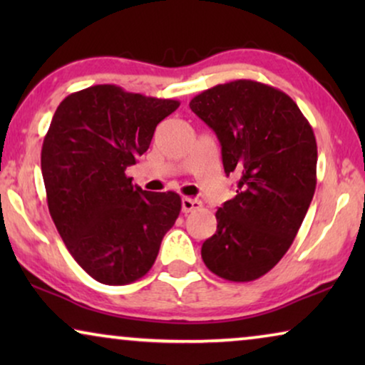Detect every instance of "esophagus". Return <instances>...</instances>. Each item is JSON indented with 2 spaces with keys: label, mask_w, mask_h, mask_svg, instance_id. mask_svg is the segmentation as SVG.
Masks as SVG:
<instances>
[{
  "label": "esophagus",
  "mask_w": 365,
  "mask_h": 365,
  "mask_svg": "<svg viewBox=\"0 0 365 365\" xmlns=\"http://www.w3.org/2000/svg\"><path fill=\"white\" fill-rule=\"evenodd\" d=\"M202 207V202L197 201V199L191 197H182V212H192L197 211V209Z\"/></svg>",
  "instance_id": "34e87169"
}]
</instances>
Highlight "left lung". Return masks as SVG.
Masks as SVG:
<instances>
[{
    "mask_svg": "<svg viewBox=\"0 0 365 365\" xmlns=\"http://www.w3.org/2000/svg\"><path fill=\"white\" fill-rule=\"evenodd\" d=\"M221 143L236 196L217 209L204 241L207 269L232 282L256 281L291 247L316 191L317 144L291 96L252 79L217 84L189 103Z\"/></svg>",
    "mask_w": 365,
    "mask_h": 365,
    "instance_id": "8db88e82",
    "label": "left lung"
}]
</instances>
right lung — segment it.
<instances>
[{"instance_id": "add662e5", "label": "right lung", "mask_w": 365, "mask_h": 365, "mask_svg": "<svg viewBox=\"0 0 365 365\" xmlns=\"http://www.w3.org/2000/svg\"><path fill=\"white\" fill-rule=\"evenodd\" d=\"M178 108L176 99L96 84L54 113L41 149L48 209L69 254L98 282L124 286L148 274L181 212L179 194L143 191L126 176Z\"/></svg>"}]
</instances>
